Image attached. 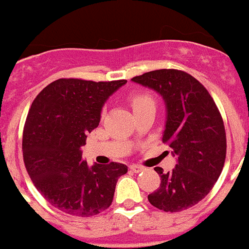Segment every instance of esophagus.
Instances as JSON below:
<instances>
[{"instance_id": "esophagus-1", "label": "esophagus", "mask_w": 249, "mask_h": 249, "mask_svg": "<svg viewBox=\"0 0 249 249\" xmlns=\"http://www.w3.org/2000/svg\"><path fill=\"white\" fill-rule=\"evenodd\" d=\"M129 168H131V171H133L135 173H140L142 172V171H144V167L140 166V164H131Z\"/></svg>"}]
</instances>
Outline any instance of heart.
Segmentation results:
<instances>
[{
	"mask_svg": "<svg viewBox=\"0 0 249 249\" xmlns=\"http://www.w3.org/2000/svg\"><path fill=\"white\" fill-rule=\"evenodd\" d=\"M149 101H153V100L149 97L148 94H135V96H132L131 98V105L133 108H136V107H140L141 105L149 102Z\"/></svg>",
	"mask_w": 249,
	"mask_h": 249,
	"instance_id": "b5f03b06",
	"label": "heart"
}]
</instances>
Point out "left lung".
I'll return each mask as SVG.
<instances>
[{
	"instance_id": "8db88e82",
	"label": "left lung",
	"mask_w": 249,
	"mask_h": 249,
	"mask_svg": "<svg viewBox=\"0 0 249 249\" xmlns=\"http://www.w3.org/2000/svg\"><path fill=\"white\" fill-rule=\"evenodd\" d=\"M132 81L163 97L167 122L162 142L178 158L171 172L156 167L160 184L148 201L164 212H181L202 201L221 175L227 152L223 120L210 92L187 72L163 68Z\"/></svg>"
}]
</instances>
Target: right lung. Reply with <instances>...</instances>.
I'll return each instance as SVG.
<instances>
[{"label": "right lung", "instance_id": "right-lung-1", "mask_svg": "<svg viewBox=\"0 0 249 249\" xmlns=\"http://www.w3.org/2000/svg\"><path fill=\"white\" fill-rule=\"evenodd\" d=\"M126 82L59 78L31 105L22 137L25 167L46 201L67 214L107 210L118 178L128 171L117 162L89 167L80 149L97 128L103 103Z\"/></svg>", "mask_w": 249, "mask_h": 249}]
</instances>
